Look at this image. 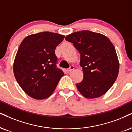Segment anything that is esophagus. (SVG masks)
Here are the masks:
<instances>
[{
    "mask_svg": "<svg viewBox=\"0 0 132 132\" xmlns=\"http://www.w3.org/2000/svg\"><path fill=\"white\" fill-rule=\"evenodd\" d=\"M74 69H75V68H74V66L71 65L69 69H67V71H69V72H70V71H71L73 70Z\"/></svg>",
    "mask_w": 132,
    "mask_h": 132,
    "instance_id": "34e87169",
    "label": "esophagus"
}]
</instances>
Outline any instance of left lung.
<instances>
[{
	"label": "left lung",
	"instance_id": "8db88e82",
	"mask_svg": "<svg viewBox=\"0 0 132 132\" xmlns=\"http://www.w3.org/2000/svg\"><path fill=\"white\" fill-rule=\"evenodd\" d=\"M65 40L73 44L81 54L84 77L76 84L78 90L86 98L103 95L114 83L119 69L113 43L105 35L89 30L73 32Z\"/></svg>",
	"mask_w": 132,
	"mask_h": 132
}]
</instances>
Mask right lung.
<instances>
[{"mask_svg": "<svg viewBox=\"0 0 132 132\" xmlns=\"http://www.w3.org/2000/svg\"><path fill=\"white\" fill-rule=\"evenodd\" d=\"M65 36L50 32L32 34L21 42L13 64L18 83L32 98H48L56 89L63 71L57 67L56 46Z\"/></svg>", "mask_w": 132, "mask_h": 132, "instance_id": "add662e5", "label": "right lung"}]
</instances>
